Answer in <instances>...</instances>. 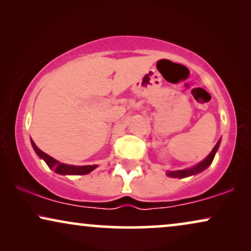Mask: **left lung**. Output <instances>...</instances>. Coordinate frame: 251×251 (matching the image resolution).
Returning <instances> with one entry per match:
<instances>
[{"instance_id":"obj_1","label":"left lung","mask_w":251,"mask_h":251,"mask_svg":"<svg viewBox=\"0 0 251 251\" xmlns=\"http://www.w3.org/2000/svg\"><path fill=\"white\" fill-rule=\"evenodd\" d=\"M219 144H221V139L218 140V143L216 144L214 149L210 152V154L205 157L203 161H201L200 163L197 164V166L192 167V168H188V169H184V170H176V171H168L167 175L169 177H173V178H185V177H188V176H192V175H197L199 173H201V171H203L207 169V168L210 166L212 160H214L215 157V154L217 152L218 147H219Z\"/></svg>"}]
</instances>
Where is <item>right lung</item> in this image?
Wrapping results in <instances>:
<instances>
[{"instance_id":"obj_1","label":"right lung","mask_w":251,"mask_h":251,"mask_svg":"<svg viewBox=\"0 0 251 251\" xmlns=\"http://www.w3.org/2000/svg\"><path fill=\"white\" fill-rule=\"evenodd\" d=\"M30 143H32L33 149L36 152L37 155H39L41 159L46 161V163L50 169H52L54 173L59 175H87L97 168L96 164H94V166H70V164L60 163L58 162L57 160H54L53 157L48 155L47 153L42 152V151L35 145V143H34L32 139H30Z\"/></svg>"}]
</instances>
